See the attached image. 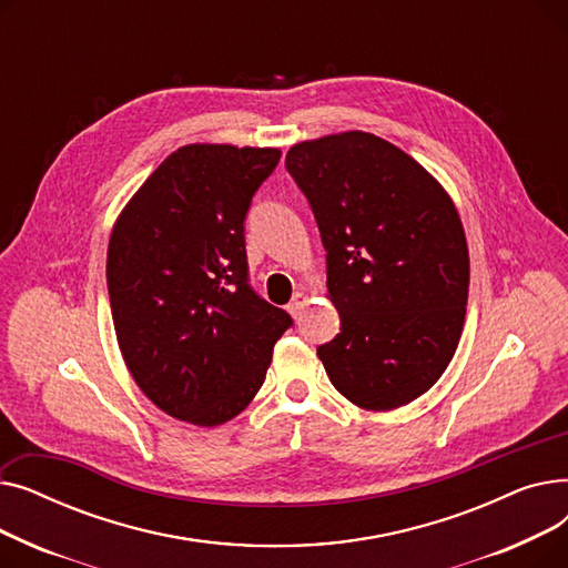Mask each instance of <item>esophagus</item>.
Returning a JSON list of instances; mask_svg holds the SVG:
<instances>
[{"mask_svg":"<svg viewBox=\"0 0 568 568\" xmlns=\"http://www.w3.org/2000/svg\"><path fill=\"white\" fill-rule=\"evenodd\" d=\"M308 306V294H304V292H296L294 296H292V302H290V313L294 315V317H302V313H304V308Z\"/></svg>","mask_w":568,"mask_h":568,"instance_id":"obj_1","label":"esophagus"}]
</instances>
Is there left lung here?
Returning <instances> with one entry per match:
<instances>
[{
  "mask_svg": "<svg viewBox=\"0 0 568 568\" xmlns=\"http://www.w3.org/2000/svg\"><path fill=\"white\" fill-rule=\"evenodd\" d=\"M326 251L341 334L317 347L336 389L389 412L426 394L458 347L469 290L454 200L396 144L345 131L290 146Z\"/></svg>",
  "mask_w": 568,
  "mask_h": 568,
  "instance_id": "1",
  "label": "left lung"
}]
</instances>
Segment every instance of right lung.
<instances>
[{
    "mask_svg": "<svg viewBox=\"0 0 568 568\" xmlns=\"http://www.w3.org/2000/svg\"><path fill=\"white\" fill-rule=\"evenodd\" d=\"M281 161L274 146L195 142L172 152L114 221L108 292L140 392L212 428L246 409L292 317L248 285L244 219Z\"/></svg>",
    "mask_w": 568,
    "mask_h": 568,
    "instance_id": "obj_1",
    "label": "right lung"
}]
</instances>
